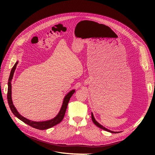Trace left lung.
I'll return each instance as SVG.
<instances>
[{
  "mask_svg": "<svg viewBox=\"0 0 155 155\" xmlns=\"http://www.w3.org/2000/svg\"><path fill=\"white\" fill-rule=\"evenodd\" d=\"M91 118H92V120H93V123H94V124H96L97 127H100L101 129H103V130H107V131H108V132H111V133H118V132H114V131H112V130H109V129L105 128V127H104L103 126H102L101 124H99V123L95 120V118H94V116H93V113H91Z\"/></svg>",
  "mask_w": 155,
  "mask_h": 155,
  "instance_id": "1",
  "label": "left lung"
}]
</instances>
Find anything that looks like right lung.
Segmentation results:
<instances>
[{
	"label": "right lung",
	"mask_w": 155,
	"mask_h": 155,
	"mask_svg": "<svg viewBox=\"0 0 155 155\" xmlns=\"http://www.w3.org/2000/svg\"><path fill=\"white\" fill-rule=\"evenodd\" d=\"M18 64V61L15 63L14 66L13 67L10 75L8 78V93H7V100H8V103L9 105V107L11 109L12 112L14 114L15 116H16L18 119L21 120L22 121H23L26 124L29 125L30 126H32V127H34L37 129L40 130H44V129H47L49 128H51L53 127L54 126L59 124V123L61 122V121L63 120L65 113L66 111V109H67L68 103L70 101L71 97L75 93V90H73L71 91L67 95H66L64 99L63 103L62 105V107L61 108L59 114L57 115L56 117H55L54 118L50 120H47V121H33L31 120H29L25 117H23L22 115H21L17 111V110L16 109L15 107L14 106L12 99V84L11 81L13 77V74L15 72V71L16 68V65Z\"/></svg>",
	"instance_id": "right-lung-1"
}]
</instances>
